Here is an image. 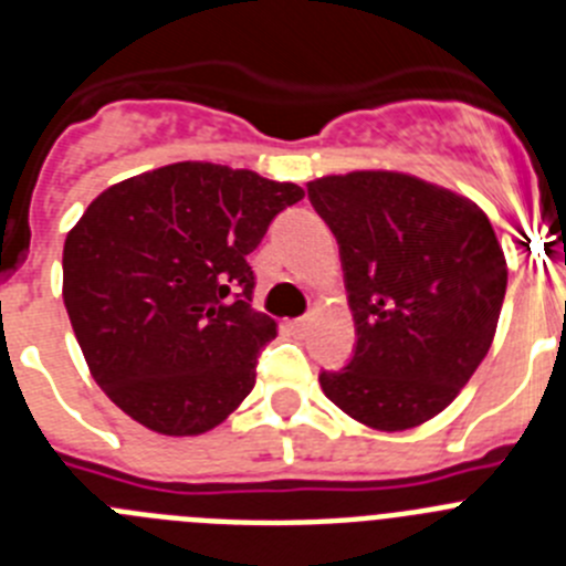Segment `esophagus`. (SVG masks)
<instances>
[{
    "label": "esophagus",
    "instance_id": "esophagus-1",
    "mask_svg": "<svg viewBox=\"0 0 566 566\" xmlns=\"http://www.w3.org/2000/svg\"><path fill=\"white\" fill-rule=\"evenodd\" d=\"M289 326H292L294 332H303V328L308 326V317H297V319H292V323H289Z\"/></svg>",
    "mask_w": 566,
    "mask_h": 566
}]
</instances>
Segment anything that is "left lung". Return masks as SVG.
Segmentation results:
<instances>
[{
    "label": "left lung",
    "mask_w": 566,
    "mask_h": 566,
    "mask_svg": "<svg viewBox=\"0 0 566 566\" xmlns=\"http://www.w3.org/2000/svg\"><path fill=\"white\" fill-rule=\"evenodd\" d=\"M308 201L337 238L357 348L323 394L377 431H408L457 399L496 334L507 263L462 195L385 169L326 175Z\"/></svg>",
    "instance_id": "obj_1"
}]
</instances>
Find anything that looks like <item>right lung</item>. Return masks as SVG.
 <instances>
[{"mask_svg": "<svg viewBox=\"0 0 566 566\" xmlns=\"http://www.w3.org/2000/svg\"><path fill=\"white\" fill-rule=\"evenodd\" d=\"M297 184L181 161L104 189L64 240V306L90 374L164 437L212 431L254 388L277 326L249 254Z\"/></svg>", "mask_w": 566, "mask_h": 566, "instance_id": "add662e5", "label": "right lung"}]
</instances>
